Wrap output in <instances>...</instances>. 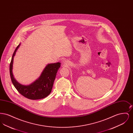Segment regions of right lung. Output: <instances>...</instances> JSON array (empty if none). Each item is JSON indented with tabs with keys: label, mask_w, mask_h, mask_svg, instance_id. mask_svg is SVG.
<instances>
[{
	"label": "right lung",
	"mask_w": 133,
	"mask_h": 133,
	"mask_svg": "<svg viewBox=\"0 0 133 133\" xmlns=\"http://www.w3.org/2000/svg\"><path fill=\"white\" fill-rule=\"evenodd\" d=\"M20 45V44L17 46L14 51L10 63V75L13 84L19 93L26 98L31 100L44 98L50 94L58 70L60 68L61 63L57 62L48 64L40 77L35 82L28 86L21 85L14 78L12 71L13 57Z\"/></svg>",
	"instance_id": "obj_1"
}]
</instances>
